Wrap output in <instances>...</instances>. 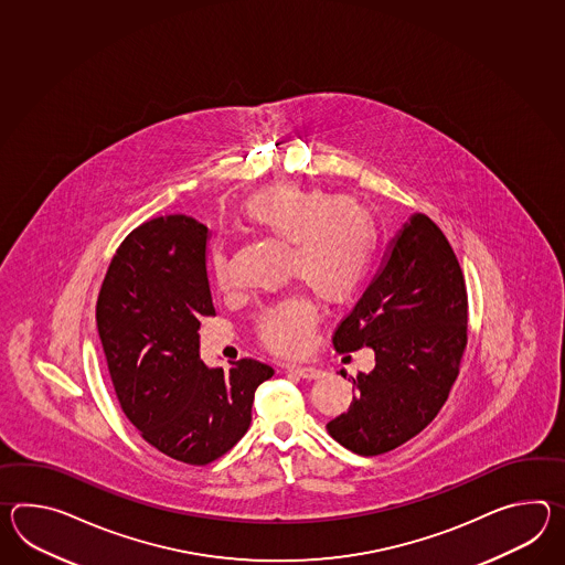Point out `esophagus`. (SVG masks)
Masks as SVG:
<instances>
[{"label":"esophagus","instance_id":"esophagus-1","mask_svg":"<svg viewBox=\"0 0 565 565\" xmlns=\"http://www.w3.org/2000/svg\"><path fill=\"white\" fill-rule=\"evenodd\" d=\"M289 373H294V375L301 376V379H318V376L322 375V371L320 369H316V366H303V364H288L286 366Z\"/></svg>","mask_w":565,"mask_h":565}]
</instances>
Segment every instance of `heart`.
Wrapping results in <instances>:
<instances>
[{"instance_id": "heart-1", "label": "heart", "mask_w": 565, "mask_h": 565, "mask_svg": "<svg viewBox=\"0 0 565 565\" xmlns=\"http://www.w3.org/2000/svg\"><path fill=\"white\" fill-rule=\"evenodd\" d=\"M241 221L253 233L288 245L289 276L327 303L351 300L375 262V216L349 196L330 199L322 190L279 182L243 202ZM209 264L218 289L233 288L223 247H214ZM316 318L313 301L294 291L259 313L257 339L276 354H300L310 344Z\"/></svg>"}]
</instances>
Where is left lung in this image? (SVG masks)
<instances>
[{"label":"left lung","mask_w":565,"mask_h":565,"mask_svg":"<svg viewBox=\"0 0 565 565\" xmlns=\"http://www.w3.org/2000/svg\"><path fill=\"white\" fill-rule=\"evenodd\" d=\"M466 342L465 274L439 226L414 214L393 238L383 269L334 330L337 352L371 347L375 369L352 379V403L328 422V434L359 456L399 448L448 399Z\"/></svg>","instance_id":"8db88e82"}]
</instances>
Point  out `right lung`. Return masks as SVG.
Segmentation results:
<instances>
[{
  "mask_svg": "<svg viewBox=\"0 0 565 565\" xmlns=\"http://www.w3.org/2000/svg\"><path fill=\"white\" fill-rule=\"evenodd\" d=\"M209 228L184 214L134 228L103 279L97 330L115 395L153 448L184 465H211L245 436L269 364L202 363L199 328L214 316L206 277Z\"/></svg>",
  "mask_w": 565,
  "mask_h": 565,
  "instance_id": "obj_1",
  "label": "right lung"
}]
</instances>
